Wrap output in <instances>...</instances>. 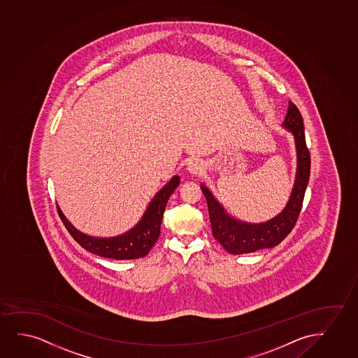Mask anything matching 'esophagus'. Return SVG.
Here are the masks:
<instances>
[{"label": "esophagus", "instance_id": "obj_1", "mask_svg": "<svg viewBox=\"0 0 358 358\" xmlns=\"http://www.w3.org/2000/svg\"><path fill=\"white\" fill-rule=\"evenodd\" d=\"M187 170L192 175L200 176L203 171H204V165L200 163L199 160H191L189 163L187 164Z\"/></svg>", "mask_w": 358, "mask_h": 358}]
</instances>
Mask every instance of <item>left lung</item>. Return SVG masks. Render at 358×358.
I'll use <instances>...</instances> for the list:
<instances>
[{
  "label": "left lung",
  "mask_w": 358,
  "mask_h": 358,
  "mask_svg": "<svg viewBox=\"0 0 358 358\" xmlns=\"http://www.w3.org/2000/svg\"><path fill=\"white\" fill-rule=\"evenodd\" d=\"M282 127L292 132L296 150V173L288 203L278 215L266 222L252 223L238 220L227 213L223 205L204 183L200 185L209 209L210 222L215 239L233 255L255 252L278 245L292 232L301 211L303 195L310 178L311 158L305 141V129L301 114L293 102H289L288 112Z\"/></svg>",
  "instance_id": "8db88e82"
}]
</instances>
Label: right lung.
<instances>
[{"label": "right lung", "mask_w": 358, "mask_h": 358, "mask_svg": "<svg viewBox=\"0 0 358 358\" xmlns=\"http://www.w3.org/2000/svg\"><path fill=\"white\" fill-rule=\"evenodd\" d=\"M178 185L180 176L176 175L154 195L140 221L129 231L115 237H93L81 232L65 217L61 208L57 206L65 228L84 249L94 255L114 260H135L147 255L158 241L167 200Z\"/></svg>", "instance_id": "right-lung-1"}]
</instances>
